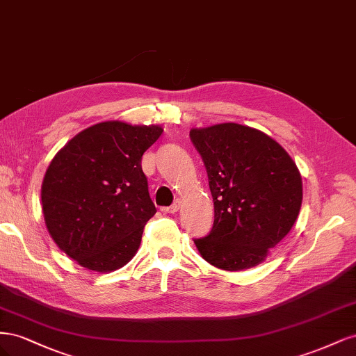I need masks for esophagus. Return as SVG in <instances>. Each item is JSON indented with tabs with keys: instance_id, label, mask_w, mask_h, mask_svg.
I'll return each mask as SVG.
<instances>
[{
	"instance_id": "34e87169",
	"label": "esophagus",
	"mask_w": 356,
	"mask_h": 356,
	"mask_svg": "<svg viewBox=\"0 0 356 356\" xmlns=\"http://www.w3.org/2000/svg\"><path fill=\"white\" fill-rule=\"evenodd\" d=\"M178 209H179V202L178 200L172 203L169 208H163V211L168 212V213H175V212H178Z\"/></svg>"
}]
</instances>
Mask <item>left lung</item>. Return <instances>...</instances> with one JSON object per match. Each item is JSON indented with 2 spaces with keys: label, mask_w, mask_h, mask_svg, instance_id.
I'll use <instances>...</instances> for the list:
<instances>
[{
  "label": "left lung",
  "mask_w": 356,
  "mask_h": 356,
  "mask_svg": "<svg viewBox=\"0 0 356 356\" xmlns=\"http://www.w3.org/2000/svg\"><path fill=\"white\" fill-rule=\"evenodd\" d=\"M190 138L213 199L212 230L195 239L203 260L229 272L263 263L301 208L303 184L293 159L264 132L238 123L191 129Z\"/></svg>",
  "instance_id": "obj_1"
}]
</instances>
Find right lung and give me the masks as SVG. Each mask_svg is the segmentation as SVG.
<instances>
[{
  "mask_svg": "<svg viewBox=\"0 0 356 356\" xmlns=\"http://www.w3.org/2000/svg\"><path fill=\"white\" fill-rule=\"evenodd\" d=\"M160 126L102 122L60 148L46 170L41 204L51 239L80 266L113 272L132 260L156 213L141 159Z\"/></svg>",
  "mask_w": 356,
  "mask_h": 356,
  "instance_id": "1",
  "label": "right lung"
}]
</instances>
